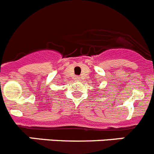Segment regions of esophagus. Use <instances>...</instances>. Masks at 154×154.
I'll return each instance as SVG.
<instances>
[{
	"label": "esophagus",
	"instance_id": "34e87169",
	"mask_svg": "<svg viewBox=\"0 0 154 154\" xmlns=\"http://www.w3.org/2000/svg\"><path fill=\"white\" fill-rule=\"evenodd\" d=\"M81 79V78H80V77H79V76H76V77H75V81H80V80H81V79Z\"/></svg>",
	"mask_w": 154,
	"mask_h": 154
}]
</instances>
